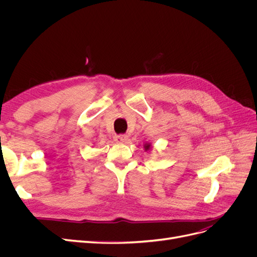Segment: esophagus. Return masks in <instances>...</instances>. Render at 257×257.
<instances>
[{"mask_svg":"<svg viewBox=\"0 0 257 257\" xmlns=\"http://www.w3.org/2000/svg\"><path fill=\"white\" fill-rule=\"evenodd\" d=\"M114 142L118 143V144H123V143H126L127 139H128V136L125 135V134H120V135H115L113 137Z\"/></svg>","mask_w":257,"mask_h":257,"instance_id":"obj_1","label":"esophagus"}]
</instances>
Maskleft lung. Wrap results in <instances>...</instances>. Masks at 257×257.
<instances>
[{
	"label": "left lung",
	"instance_id": "1",
	"mask_svg": "<svg viewBox=\"0 0 257 257\" xmlns=\"http://www.w3.org/2000/svg\"><path fill=\"white\" fill-rule=\"evenodd\" d=\"M149 147H150L149 145H147V146H146V149H149Z\"/></svg>",
	"mask_w": 257,
	"mask_h": 257
}]
</instances>
